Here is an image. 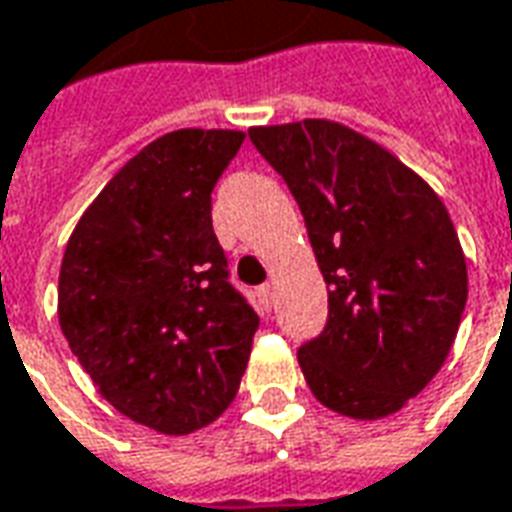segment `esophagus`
Masks as SVG:
<instances>
[{
  "label": "esophagus",
  "instance_id": "esophagus-1",
  "mask_svg": "<svg viewBox=\"0 0 512 512\" xmlns=\"http://www.w3.org/2000/svg\"><path fill=\"white\" fill-rule=\"evenodd\" d=\"M257 299L263 301V307H271V301H274V285H260V288H257Z\"/></svg>",
  "mask_w": 512,
  "mask_h": 512
}]
</instances>
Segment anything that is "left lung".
Returning a JSON list of instances; mask_svg holds the SVG:
<instances>
[{
    "instance_id": "obj_1",
    "label": "left lung",
    "mask_w": 512,
    "mask_h": 512,
    "mask_svg": "<svg viewBox=\"0 0 512 512\" xmlns=\"http://www.w3.org/2000/svg\"><path fill=\"white\" fill-rule=\"evenodd\" d=\"M296 197L329 290L299 348L323 406L378 419L419 395L458 334L466 260L444 202L367 136L329 120L249 131Z\"/></svg>"
}]
</instances>
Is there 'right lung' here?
I'll return each mask as SVG.
<instances>
[{
  "instance_id": "1",
  "label": "right lung",
  "mask_w": 512,
  "mask_h": 512,
  "mask_svg": "<svg viewBox=\"0 0 512 512\" xmlns=\"http://www.w3.org/2000/svg\"><path fill=\"white\" fill-rule=\"evenodd\" d=\"M241 142L202 128L156 139L106 183L62 257L71 351L120 414L169 436L222 417L260 323L211 222V191Z\"/></svg>"
}]
</instances>
